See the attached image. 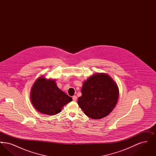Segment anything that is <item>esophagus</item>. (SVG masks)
I'll return each mask as SVG.
<instances>
[{"mask_svg": "<svg viewBox=\"0 0 156 156\" xmlns=\"http://www.w3.org/2000/svg\"><path fill=\"white\" fill-rule=\"evenodd\" d=\"M76 99H77V97H76V96H73V100L74 101H76Z\"/></svg>", "mask_w": 156, "mask_h": 156, "instance_id": "34e87169", "label": "esophagus"}]
</instances>
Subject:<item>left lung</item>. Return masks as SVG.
<instances>
[{"mask_svg":"<svg viewBox=\"0 0 156 156\" xmlns=\"http://www.w3.org/2000/svg\"><path fill=\"white\" fill-rule=\"evenodd\" d=\"M78 104L85 114L93 119L107 116L117 104L119 89L106 74L98 73L83 83Z\"/></svg>","mask_w":156,"mask_h":156,"instance_id":"1","label":"left lung"}]
</instances>
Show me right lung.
Instances as JSON below:
<instances>
[{
	"label": "right lung",
	"mask_w": 156,
	"mask_h": 156,
	"mask_svg": "<svg viewBox=\"0 0 156 156\" xmlns=\"http://www.w3.org/2000/svg\"><path fill=\"white\" fill-rule=\"evenodd\" d=\"M30 99L34 107L40 113L55 115L62 108L73 101L71 97L59 89L55 80H47L41 76L33 84Z\"/></svg>",
	"instance_id": "1"
}]
</instances>
